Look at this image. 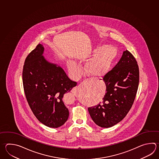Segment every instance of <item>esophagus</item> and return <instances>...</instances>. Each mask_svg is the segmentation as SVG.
I'll use <instances>...</instances> for the list:
<instances>
[{
	"mask_svg": "<svg viewBox=\"0 0 159 159\" xmlns=\"http://www.w3.org/2000/svg\"><path fill=\"white\" fill-rule=\"evenodd\" d=\"M93 81H94V80H93V79H87V80H85L84 82H87V83H91L93 82ZM77 89H78V88H73V89L72 90V92H75V91H76Z\"/></svg>",
	"mask_w": 159,
	"mask_h": 159,
	"instance_id": "1",
	"label": "esophagus"
}]
</instances>
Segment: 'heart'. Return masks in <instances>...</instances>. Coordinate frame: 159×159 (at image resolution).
<instances>
[{"label": "heart", "instance_id": "obj_1", "mask_svg": "<svg viewBox=\"0 0 159 159\" xmlns=\"http://www.w3.org/2000/svg\"><path fill=\"white\" fill-rule=\"evenodd\" d=\"M117 49L110 46H98L93 52L92 58L88 61L85 69L88 74L93 76H100L109 71L111 66L117 56ZM68 69L74 77H79L81 69L78 64L72 61L67 63Z\"/></svg>", "mask_w": 159, "mask_h": 159}]
</instances>
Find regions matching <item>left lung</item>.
Masks as SVG:
<instances>
[{"mask_svg": "<svg viewBox=\"0 0 159 159\" xmlns=\"http://www.w3.org/2000/svg\"><path fill=\"white\" fill-rule=\"evenodd\" d=\"M103 80L106 84L103 100L88 109L94 123L108 128L123 120L136 96L139 71L133 54L127 50L124 51L119 62L104 76Z\"/></svg>", "mask_w": 159, "mask_h": 159, "instance_id": "left-lung-1", "label": "left lung"}]
</instances>
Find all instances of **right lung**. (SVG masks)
Returning a JSON list of instances; mask_svg holds the SVG:
<instances>
[{
  "label": "right lung",
  "instance_id": "add662e5",
  "mask_svg": "<svg viewBox=\"0 0 159 159\" xmlns=\"http://www.w3.org/2000/svg\"><path fill=\"white\" fill-rule=\"evenodd\" d=\"M39 43L27 56L23 71L24 90L31 110L40 122L58 128L68 120L69 111L63 101L77 83L68 78L63 69L48 62Z\"/></svg>",
  "mask_w": 159,
  "mask_h": 159
}]
</instances>
